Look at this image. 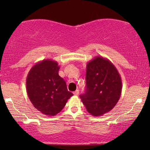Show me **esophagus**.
I'll use <instances>...</instances> for the list:
<instances>
[{
  "mask_svg": "<svg viewBox=\"0 0 150 150\" xmlns=\"http://www.w3.org/2000/svg\"><path fill=\"white\" fill-rule=\"evenodd\" d=\"M74 94L75 96H78L79 94V89H77V90H76V91L74 92Z\"/></svg>",
  "mask_w": 150,
  "mask_h": 150,
  "instance_id": "1",
  "label": "esophagus"
}]
</instances>
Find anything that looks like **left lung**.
I'll list each match as a JSON object with an SVG mask.
<instances>
[{"mask_svg": "<svg viewBox=\"0 0 150 150\" xmlns=\"http://www.w3.org/2000/svg\"><path fill=\"white\" fill-rule=\"evenodd\" d=\"M122 89L120 74L108 59L97 56L88 62L85 93L80 98L90 114L99 117L111 110L120 100Z\"/></svg>", "mask_w": 150, "mask_h": 150, "instance_id": "8db88e82", "label": "left lung"}]
</instances>
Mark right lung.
Segmentation results:
<instances>
[{"instance_id":"add662e5","label":"right lung","mask_w":150,"mask_h":150,"mask_svg":"<svg viewBox=\"0 0 150 150\" xmlns=\"http://www.w3.org/2000/svg\"><path fill=\"white\" fill-rule=\"evenodd\" d=\"M57 61L44 59L32 67L26 77V91L34 107L48 116L61 111L73 93L59 75Z\"/></svg>"}]
</instances>
